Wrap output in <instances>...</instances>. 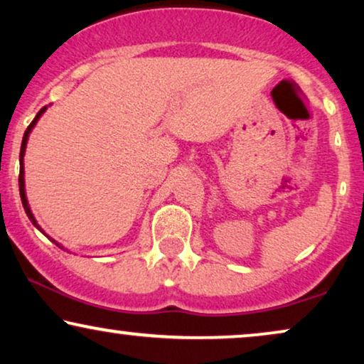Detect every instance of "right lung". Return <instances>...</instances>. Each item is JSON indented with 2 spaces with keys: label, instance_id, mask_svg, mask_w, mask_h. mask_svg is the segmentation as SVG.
<instances>
[{
  "label": "right lung",
  "instance_id": "right-lung-1",
  "mask_svg": "<svg viewBox=\"0 0 364 364\" xmlns=\"http://www.w3.org/2000/svg\"><path fill=\"white\" fill-rule=\"evenodd\" d=\"M46 109H48V106H44V107L41 109V111H39V112L36 114V117H34V119H33V122H31V124H29V126H28V129H26V131H24V136H23V142H21V151H19V196H21V202H23L24 212H26V215H28V218H29V220H31V223H33V225H34V227H36L39 232H43V233H44V230H43V228H41V227H39V225H38L36 218H34V215H33V212H31V208H29V203H28V198H26V191H24V152H26V144H28V137H29V134H31V131H33V127H34V126H36V122L39 121V117H41V116H43V114H44V111H46ZM44 235H46V233H44ZM46 237H48V238H49V240H51V242H54V243H56V245H58L59 248H63L61 245H59V243H58L56 240H53V238H51V237H49V235H46ZM63 250H64V248H63Z\"/></svg>",
  "mask_w": 364,
  "mask_h": 364
}]
</instances>
